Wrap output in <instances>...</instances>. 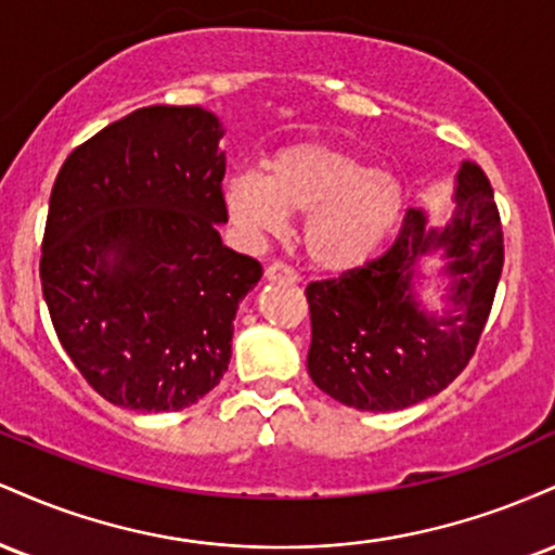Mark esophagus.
<instances>
[{"instance_id": "34e87169", "label": "esophagus", "mask_w": 555, "mask_h": 555, "mask_svg": "<svg viewBox=\"0 0 555 555\" xmlns=\"http://www.w3.org/2000/svg\"><path fill=\"white\" fill-rule=\"evenodd\" d=\"M263 276H266V282H295L297 273H295V269H292V266H286V263H282V260H276V263L266 266Z\"/></svg>"}]
</instances>
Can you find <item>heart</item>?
Listing matches in <instances>:
<instances>
[{
  "label": "heart",
  "instance_id": "heart-1",
  "mask_svg": "<svg viewBox=\"0 0 555 555\" xmlns=\"http://www.w3.org/2000/svg\"><path fill=\"white\" fill-rule=\"evenodd\" d=\"M406 190L365 158L321 143L286 145L266 177L240 171L224 184V211L245 240L279 234L305 216V250L321 269L349 271L371 260L404 216Z\"/></svg>",
  "mask_w": 555,
  "mask_h": 555
}]
</instances>
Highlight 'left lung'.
I'll use <instances>...</instances> for the list:
<instances>
[{"mask_svg":"<svg viewBox=\"0 0 555 555\" xmlns=\"http://www.w3.org/2000/svg\"><path fill=\"white\" fill-rule=\"evenodd\" d=\"M441 251L452 279L441 317L414 299L418 260ZM503 232L486 171L464 162L454 216L443 229L410 208L380 258L305 289L310 305L308 373L331 399L354 410L393 412L436 397L467 367L493 308Z\"/></svg>","mask_w":555,"mask_h":555,"instance_id":"obj_1","label":"left lung"}]
</instances>
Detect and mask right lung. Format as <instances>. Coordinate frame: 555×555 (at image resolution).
Masks as SVG:
<instances>
[{
    "label": "right lung",
    "mask_w": 555,
    "mask_h": 555,
    "mask_svg": "<svg viewBox=\"0 0 555 555\" xmlns=\"http://www.w3.org/2000/svg\"><path fill=\"white\" fill-rule=\"evenodd\" d=\"M216 114L143 106L56 175L41 286L62 347L95 393L177 412L219 384L234 315L263 276L221 242L227 156Z\"/></svg>",
    "instance_id": "add662e5"
}]
</instances>
